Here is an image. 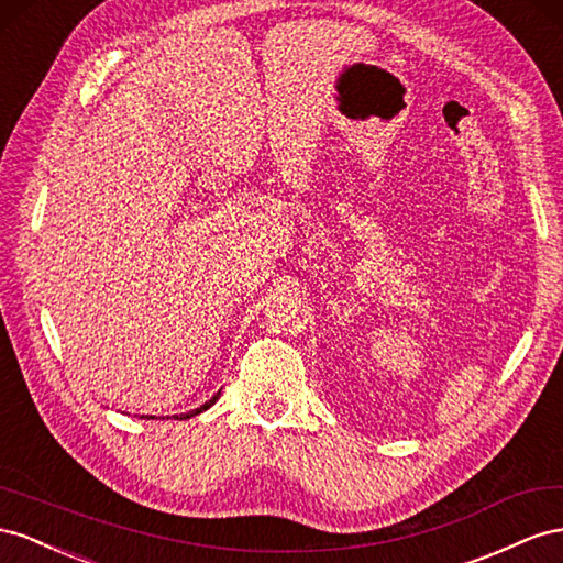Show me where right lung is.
<instances>
[{
  "instance_id": "obj_1",
  "label": "right lung",
  "mask_w": 563,
  "mask_h": 563,
  "mask_svg": "<svg viewBox=\"0 0 563 563\" xmlns=\"http://www.w3.org/2000/svg\"><path fill=\"white\" fill-rule=\"evenodd\" d=\"M221 394V391H219ZM219 394H214L210 400H207L205 406H200V408H196V410H190V412H184V415H174V420H188V417H192V415H200L202 410H207V408H212L214 404H217V398H219ZM141 417H146V415H141ZM146 420H151V417H146Z\"/></svg>"
}]
</instances>
